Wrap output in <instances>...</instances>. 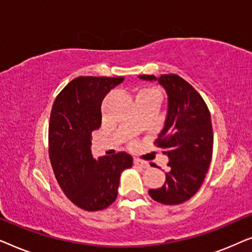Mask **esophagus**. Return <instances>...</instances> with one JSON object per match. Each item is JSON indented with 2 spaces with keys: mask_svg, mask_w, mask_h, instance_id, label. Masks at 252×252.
<instances>
[{
  "mask_svg": "<svg viewBox=\"0 0 252 252\" xmlns=\"http://www.w3.org/2000/svg\"><path fill=\"white\" fill-rule=\"evenodd\" d=\"M134 164H135V166H139L141 168H148V167H149V164H148L147 161H143V160H140V159H134Z\"/></svg>",
  "mask_w": 252,
  "mask_h": 252,
  "instance_id": "1",
  "label": "esophagus"
}]
</instances>
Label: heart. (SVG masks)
Listing matches in <instances>:
<instances>
[{
    "instance_id": "1",
    "label": "heart",
    "mask_w": 252,
    "mask_h": 252,
    "mask_svg": "<svg viewBox=\"0 0 252 252\" xmlns=\"http://www.w3.org/2000/svg\"><path fill=\"white\" fill-rule=\"evenodd\" d=\"M141 95H159V94H158V92L156 91V89L149 88V89H142V91H140L136 94V96H141Z\"/></svg>"
}]
</instances>
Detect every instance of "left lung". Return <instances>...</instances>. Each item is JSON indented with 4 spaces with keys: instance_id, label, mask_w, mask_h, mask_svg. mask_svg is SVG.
Returning <instances> with one entry per match:
<instances>
[{
    "instance_id": "obj_1",
    "label": "left lung",
    "mask_w": 252,
    "mask_h": 252,
    "mask_svg": "<svg viewBox=\"0 0 252 252\" xmlns=\"http://www.w3.org/2000/svg\"><path fill=\"white\" fill-rule=\"evenodd\" d=\"M158 81L167 95V111L157 147L168 157L170 171L160 188L150 189V197L165 205L191 198L204 181L212 158L213 132L210 111L202 96L177 74L139 75Z\"/></svg>"
}]
</instances>
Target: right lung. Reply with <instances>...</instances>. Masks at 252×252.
Returning <instances> with one entry per match:
<instances>
[{"instance_id": "right-lung-1", "label": "right lung", "mask_w": 252, "mask_h": 252, "mask_svg": "<svg viewBox=\"0 0 252 252\" xmlns=\"http://www.w3.org/2000/svg\"><path fill=\"white\" fill-rule=\"evenodd\" d=\"M123 77H79L55 99L49 122V158L55 177L70 201L86 211L104 210L116 201L120 174L132 167L126 153L92 155V133L102 124L101 105Z\"/></svg>"}]
</instances>
